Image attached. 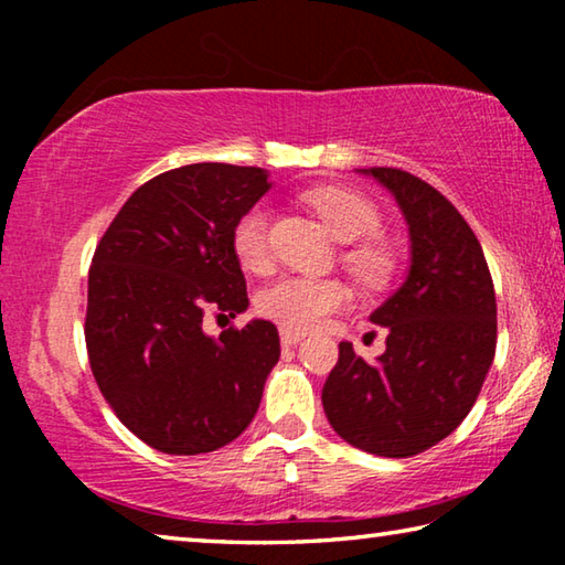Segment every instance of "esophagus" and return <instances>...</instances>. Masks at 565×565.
I'll use <instances>...</instances> for the list:
<instances>
[{"mask_svg": "<svg viewBox=\"0 0 565 565\" xmlns=\"http://www.w3.org/2000/svg\"><path fill=\"white\" fill-rule=\"evenodd\" d=\"M306 337L303 331H299V329H281V343L284 347H296V343H299L301 339Z\"/></svg>", "mask_w": 565, "mask_h": 565, "instance_id": "esophagus-1", "label": "esophagus"}]
</instances>
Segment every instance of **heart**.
Returning <instances> with one entry per match:
<instances>
[{"label": "heart", "instance_id": "heart-1", "mask_svg": "<svg viewBox=\"0 0 565 565\" xmlns=\"http://www.w3.org/2000/svg\"><path fill=\"white\" fill-rule=\"evenodd\" d=\"M303 199L339 242H359L379 228L376 206L347 186H313ZM232 248L242 269L254 274L269 269V209L254 204L238 216L232 232ZM343 262L366 279H381L386 274V256L374 244L349 246L343 252ZM347 301V286L337 279L284 276L259 294V311L286 329H313Z\"/></svg>", "mask_w": 565, "mask_h": 565}]
</instances>
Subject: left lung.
Wrapping results in <instances>:
<instances>
[{
    "label": "left lung",
    "instance_id": "left-lung-1",
    "mask_svg": "<svg viewBox=\"0 0 565 565\" xmlns=\"http://www.w3.org/2000/svg\"><path fill=\"white\" fill-rule=\"evenodd\" d=\"M361 174L394 194L411 266L371 313L388 331L386 351L369 363L341 341L321 404L347 444L406 458L444 441L481 394L495 353V294L481 244L441 191L391 167Z\"/></svg>",
    "mask_w": 565,
    "mask_h": 565
}]
</instances>
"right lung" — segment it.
Here are the masks:
<instances>
[{"label":"right lung","instance_id":"1","mask_svg":"<svg viewBox=\"0 0 565 565\" xmlns=\"http://www.w3.org/2000/svg\"><path fill=\"white\" fill-rule=\"evenodd\" d=\"M269 189L259 167L164 171L134 191L94 252L84 323L92 374L121 424L161 454L232 444L279 361L271 321L218 339L202 329L206 311H246L232 232Z\"/></svg>","mask_w":565,"mask_h":565}]
</instances>
